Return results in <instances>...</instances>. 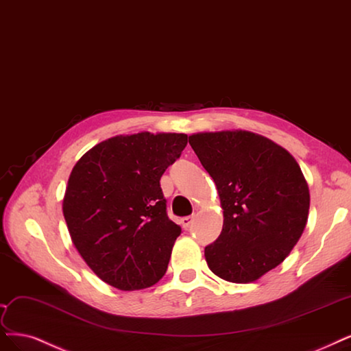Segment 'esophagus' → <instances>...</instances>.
Instances as JSON below:
<instances>
[{
    "mask_svg": "<svg viewBox=\"0 0 351 351\" xmlns=\"http://www.w3.org/2000/svg\"><path fill=\"white\" fill-rule=\"evenodd\" d=\"M193 222H195V216H186V217H181V219H180V223L184 229H189Z\"/></svg>",
    "mask_w": 351,
    "mask_h": 351,
    "instance_id": "obj_1",
    "label": "esophagus"
}]
</instances>
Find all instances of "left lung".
<instances>
[{"label":"left lung","instance_id":"8db88e82","mask_svg":"<svg viewBox=\"0 0 351 351\" xmlns=\"http://www.w3.org/2000/svg\"><path fill=\"white\" fill-rule=\"evenodd\" d=\"M189 143L223 209L222 232L204 248L209 269L226 282H256L304 234L311 199L300 167L280 145L248 130L199 132Z\"/></svg>","mask_w":351,"mask_h":351}]
</instances>
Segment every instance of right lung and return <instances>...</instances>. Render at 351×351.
<instances>
[{"mask_svg": "<svg viewBox=\"0 0 351 351\" xmlns=\"http://www.w3.org/2000/svg\"><path fill=\"white\" fill-rule=\"evenodd\" d=\"M186 145L184 134L117 135L72 168L65 222L82 260L107 285L138 291L165 274L181 228L168 219L160 180Z\"/></svg>", "mask_w": 351, "mask_h": 351, "instance_id": "1", "label": "right lung"}]
</instances>
